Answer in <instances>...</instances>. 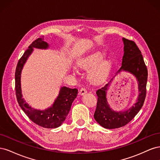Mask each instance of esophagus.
<instances>
[{
    "instance_id": "34e87169",
    "label": "esophagus",
    "mask_w": 160,
    "mask_h": 160,
    "mask_svg": "<svg viewBox=\"0 0 160 160\" xmlns=\"http://www.w3.org/2000/svg\"><path fill=\"white\" fill-rule=\"evenodd\" d=\"M87 92H88V91H87V89H85V88H82L81 89H80V91H79V95H83L84 94H85Z\"/></svg>"
}]
</instances>
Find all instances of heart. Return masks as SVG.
<instances>
[{
  "mask_svg": "<svg viewBox=\"0 0 160 160\" xmlns=\"http://www.w3.org/2000/svg\"><path fill=\"white\" fill-rule=\"evenodd\" d=\"M105 55L102 52H95L79 62V66L86 70H89V78L93 83H98L103 79L108 72L111 62L103 60Z\"/></svg>",
  "mask_w": 160,
  "mask_h": 160,
  "instance_id": "1",
  "label": "heart"
}]
</instances>
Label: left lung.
Masks as SVG:
<instances>
[{"mask_svg":"<svg viewBox=\"0 0 160 160\" xmlns=\"http://www.w3.org/2000/svg\"><path fill=\"white\" fill-rule=\"evenodd\" d=\"M124 54L122 67L118 72L127 71L133 75L138 81L139 96L137 102L126 111H115L111 109L106 98V94L110 83L106 84L96 91L98 103L94 113V118L100 125L106 129H115L123 127L132 121L142 108L146 96L148 69L145 64L142 52L133 41L123 38Z\"/></svg>","mask_w":160,"mask_h":160,"instance_id":"obj_1","label":"left lung"}]
</instances>
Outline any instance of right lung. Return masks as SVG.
<instances>
[{
    "instance_id": "add662e5",
    "label": "right lung",
    "mask_w": 160,
    "mask_h": 160,
    "mask_svg": "<svg viewBox=\"0 0 160 160\" xmlns=\"http://www.w3.org/2000/svg\"><path fill=\"white\" fill-rule=\"evenodd\" d=\"M48 47L49 44L44 41V38L41 37L34 41L28 47V49L24 52L18 62L15 71V91L19 106L28 118L41 127L52 129L59 127L65 120L71 109L72 101L77 98L78 90L62 87L59 95L51 107L41 111L32 108L25 102L22 98L21 87V71L28 57L33 51V48L47 49Z\"/></svg>"
}]
</instances>
